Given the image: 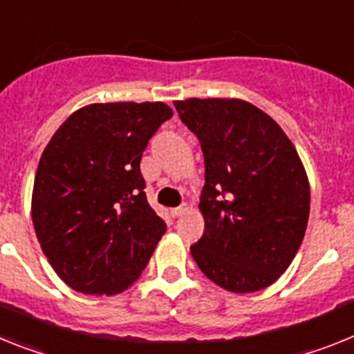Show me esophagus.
<instances>
[{"label": "esophagus", "mask_w": 354, "mask_h": 354, "mask_svg": "<svg viewBox=\"0 0 354 354\" xmlns=\"http://www.w3.org/2000/svg\"><path fill=\"white\" fill-rule=\"evenodd\" d=\"M188 209H189L188 204H180L179 207H175V209H171V214H174V216H183L184 213H188Z\"/></svg>", "instance_id": "1"}]
</instances>
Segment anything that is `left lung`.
Returning a JSON list of instances; mask_svg holds the SVG:
<instances>
[{
	"label": "left lung",
	"mask_w": 354,
	"mask_h": 354,
	"mask_svg": "<svg viewBox=\"0 0 354 354\" xmlns=\"http://www.w3.org/2000/svg\"><path fill=\"white\" fill-rule=\"evenodd\" d=\"M201 141L204 234L189 247L213 283L234 294L267 288L306 232L310 184L292 141L268 114L234 98L174 102Z\"/></svg>",
	"instance_id": "1"
}]
</instances>
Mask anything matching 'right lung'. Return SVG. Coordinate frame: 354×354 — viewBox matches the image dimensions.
Here are the masks:
<instances>
[{"label": "right lung", "instance_id": "add662e5", "mask_svg": "<svg viewBox=\"0 0 354 354\" xmlns=\"http://www.w3.org/2000/svg\"><path fill=\"white\" fill-rule=\"evenodd\" d=\"M171 116L162 102L93 104L71 114L44 148L33 183V227L53 270L77 292L127 290L165 234L140 162Z\"/></svg>", "mask_w": 354, "mask_h": 354}]
</instances>
